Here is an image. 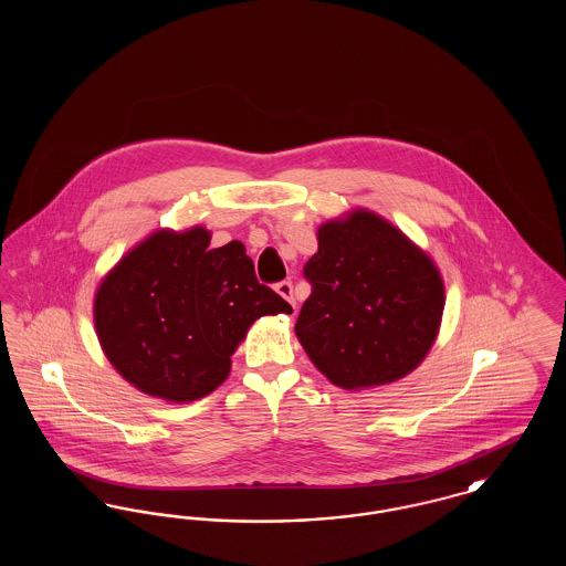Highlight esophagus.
<instances>
[{
    "mask_svg": "<svg viewBox=\"0 0 566 566\" xmlns=\"http://www.w3.org/2000/svg\"><path fill=\"white\" fill-rule=\"evenodd\" d=\"M275 291H277V295L284 296L293 307H295V295H293V282H289V280H282V282H277L275 284Z\"/></svg>",
    "mask_w": 566,
    "mask_h": 566,
    "instance_id": "1",
    "label": "esophagus"
}]
</instances>
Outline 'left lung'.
<instances>
[{
	"instance_id": "8db88e82",
	"label": "left lung",
	"mask_w": 566,
	"mask_h": 566,
	"mask_svg": "<svg viewBox=\"0 0 566 566\" xmlns=\"http://www.w3.org/2000/svg\"><path fill=\"white\" fill-rule=\"evenodd\" d=\"M303 277L312 295L298 312L296 337L333 384H390L431 350L443 282L431 259L384 218L358 210L323 224Z\"/></svg>"
}]
</instances>
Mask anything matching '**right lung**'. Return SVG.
<instances>
[{
	"label": "right lung",
	"instance_id": "1",
	"mask_svg": "<svg viewBox=\"0 0 566 566\" xmlns=\"http://www.w3.org/2000/svg\"><path fill=\"white\" fill-rule=\"evenodd\" d=\"M159 231L109 271L95 328L116 371L146 395L189 403L218 388L248 326L293 307L261 284L240 242Z\"/></svg>",
	"mask_w": 566,
	"mask_h": 566
}]
</instances>
